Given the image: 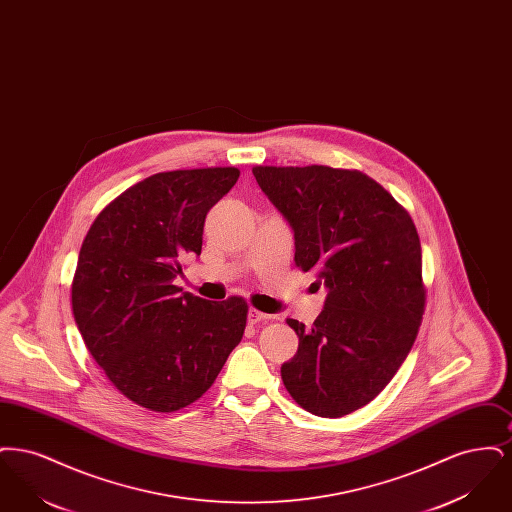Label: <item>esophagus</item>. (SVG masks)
<instances>
[{"instance_id": "obj_1", "label": "esophagus", "mask_w": 512, "mask_h": 512, "mask_svg": "<svg viewBox=\"0 0 512 512\" xmlns=\"http://www.w3.org/2000/svg\"><path fill=\"white\" fill-rule=\"evenodd\" d=\"M268 318H270V315H267V313H261V311H257V309H249V313H247V320H249L251 324L265 322Z\"/></svg>"}]
</instances>
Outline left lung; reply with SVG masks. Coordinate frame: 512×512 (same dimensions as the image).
<instances>
[{
	"label": "left lung",
	"instance_id": "obj_1",
	"mask_svg": "<svg viewBox=\"0 0 512 512\" xmlns=\"http://www.w3.org/2000/svg\"><path fill=\"white\" fill-rule=\"evenodd\" d=\"M288 219L295 265L328 288L313 326L288 318L297 353L282 365L293 401L340 418L368 405L407 359L426 309L422 249L411 215L365 172L253 167Z\"/></svg>",
	"mask_w": 512,
	"mask_h": 512
}]
</instances>
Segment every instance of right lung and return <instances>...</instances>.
<instances>
[{
	"label": "right lung",
	"instance_id": "add662e5",
	"mask_svg": "<svg viewBox=\"0 0 512 512\" xmlns=\"http://www.w3.org/2000/svg\"><path fill=\"white\" fill-rule=\"evenodd\" d=\"M238 176L236 167L147 176L103 207L80 247L76 326L111 384L149 411L194 403L244 338V297L207 301L174 286Z\"/></svg>",
	"mask_w": 512,
	"mask_h": 512
}]
</instances>
